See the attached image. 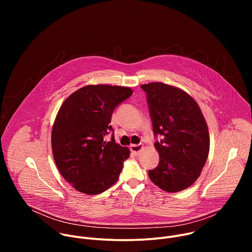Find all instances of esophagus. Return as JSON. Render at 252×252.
Masks as SVG:
<instances>
[{"instance_id": "obj_1", "label": "esophagus", "mask_w": 252, "mask_h": 252, "mask_svg": "<svg viewBox=\"0 0 252 252\" xmlns=\"http://www.w3.org/2000/svg\"><path fill=\"white\" fill-rule=\"evenodd\" d=\"M142 148H143V147H142L141 145H132V146L130 147V152H131L134 156H138L139 153L141 152Z\"/></svg>"}]
</instances>
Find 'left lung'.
Listing matches in <instances>:
<instances>
[{
	"label": "left lung",
	"instance_id": "8db88e82",
	"mask_svg": "<svg viewBox=\"0 0 252 252\" xmlns=\"http://www.w3.org/2000/svg\"><path fill=\"white\" fill-rule=\"evenodd\" d=\"M153 123L158 165L151 181L167 192L189 188L200 175L209 153L206 122L197 102L183 90L162 83L141 85Z\"/></svg>",
	"mask_w": 252,
	"mask_h": 252
}]
</instances>
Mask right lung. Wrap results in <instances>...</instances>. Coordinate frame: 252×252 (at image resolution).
I'll list each match as a JSON object with an SVG mask.
<instances>
[{"mask_svg":"<svg viewBox=\"0 0 252 252\" xmlns=\"http://www.w3.org/2000/svg\"><path fill=\"white\" fill-rule=\"evenodd\" d=\"M132 94L129 88L86 86L62 104L52 130L55 162L78 191L98 194L120 177L129 150L116 143L111 121L116 107ZM113 132L111 142L104 140Z\"/></svg>","mask_w":252,"mask_h":252,"instance_id":"right-lung-1","label":"right lung"}]
</instances>
